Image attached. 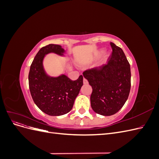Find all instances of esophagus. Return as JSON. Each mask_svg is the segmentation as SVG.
<instances>
[{"instance_id":"esophagus-1","label":"esophagus","mask_w":159,"mask_h":159,"mask_svg":"<svg viewBox=\"0 0 159 159\" xmlns=\"http://www.w3.org/2000/svg\"><path fill=\"white\" fill-rule=\"evenodd\" d=\"M83 82H84V84H87L88 83V80H86L85 78H84V80H83Z\"/></svg>"}]
</instances>
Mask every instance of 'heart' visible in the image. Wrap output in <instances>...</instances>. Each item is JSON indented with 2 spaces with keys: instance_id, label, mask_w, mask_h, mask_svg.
<instances>
[{
  "instance_id": "heart-1",
  "label": "heart",
  "mask_w": 159,
  "mask_h": 159,
  "mask_svg": "<svg viewBox=\"0 0 159 159\" xmlns=\"http://www.w3.org/2000/svg\"><path fill=\"white\" fill-rule=\"evenodd\" d=\"M103 52V50H101L98 52V55H97V56H96V57H99L100 55L102 54ZM108 57H109V54H108V53L104 52V54H103V58H102V61H101L100 65H103L104 63H105V61H107V58H108Z\"/></svg>"
}]
</instances>
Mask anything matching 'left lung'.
Returning a JSON list of instances; mask_svg holds the SVG:
<instances>
[{
    "mask_svg": "<svg viewBox=\"0 0 159 159\" xmlns=\"http://www.w3.org/2000/svg\"><path fill=\"white\" fill-rule=\"evenodd\" d=\"M112 54L107 64L85 71L83 75L92 87L90 101L94 111L104 116L118 112L131 89V68L123 50L111 42Z\"/></svg>",
    "mask_w": 159,
    "mask_h": 159,
    "instance_id": "obj_1",
    "label": "left lung"
}]
</instances>
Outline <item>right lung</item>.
I'll return each mask as SVG.
<instances>
[{
    "label": "right lung",
    "mask_w": 159,
    "mask_h": 159,
    "mask_svg": "<svg viewBox=\"0 0 159 159\" xmlns=\"http://www.w3.org/2000/svg\"><path fill=\"white\" fill-rule=\"evenodd\" d=\"M49 53L63 56L65 50L57 44H49L38 51L30 66L28 74L30 91L34 102L43 112L60 116L71 110L74 101L83 85V76L75 81L66 75L51 77L43 66V60Z\"/></svg>",
    "instance_id": "add662e5"
}]
</instances>
